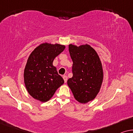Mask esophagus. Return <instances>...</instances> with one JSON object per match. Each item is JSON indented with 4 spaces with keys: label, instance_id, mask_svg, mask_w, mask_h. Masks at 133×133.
Segmentation results:
<instances>
[{
    "label": "esophagus",
    "instance_id": "obj_1",
    "mask_svg": "<svg viewBox=\"0 0 133 133\" xmlns=\"http://www.w3.org/2000/svg\"><path fill=\"white\" fill-rule=\"evenodd\" d=\"M63 79H64V83H66V82H67V76H66V75H64V76H63Z\"/></svg>",
    "mask_w": 133,
    "mask_h": 133
}]
</instances>
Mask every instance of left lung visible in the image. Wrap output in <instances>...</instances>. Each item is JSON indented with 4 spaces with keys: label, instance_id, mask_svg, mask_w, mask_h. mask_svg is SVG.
<instances>
[{
    "label": "left lung",
    "instance_id": "left-lung-1",
    "mask_svg": "<svg viewBox=\"0 0 133 133\" xmlns=\"http://www.w3.org/2000/svg\"><path fill=\"white\" fill-rule=\"evenodd\" d=\"M69 50L73 61V76L67 84L75 99L85 104L94 99L103 81V69L99 57L89 44L76 46L70 44Z\"/></svg>",
    "mask_w": 133,
    "mask_h": 133
}]
</instances>
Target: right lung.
Masks as SVG:
<instances>
[{
	"label": "right lung",
	"instance_id": "right-lung-1",
	"mask_svg": "<svg viewBox=\"0 0 133 133\" xmlns=\"http://www.w3.org/2000/svg\"><path fill=\"white\" fill-rule=\"evenodd\" d=\"M65 48L59 44L45 43L30 54L24 70V82L28 92L35 99L48 101L64 84V79L53 66V61Z\"/></svg>",
	"mask_w": 133,
	"mask_h": 133
}]
</instances>
